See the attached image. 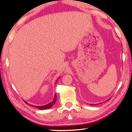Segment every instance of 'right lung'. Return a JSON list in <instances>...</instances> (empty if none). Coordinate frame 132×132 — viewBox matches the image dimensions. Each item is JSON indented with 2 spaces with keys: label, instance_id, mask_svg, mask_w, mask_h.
I'll list each match as a JSON object with an SVG mask.
<instances>
[{
  "label": "right lung",
  "instance_id": "obj_1",
  "mask_svg": "<svg viewBox=\"0 0 132 132\" xmlns=\"http://www.w3.org/2000/svg\"><path fill=\"white\" fill-rule=\"evenodd\" d=\"M56 81H57V80H56ZM56 101V94H55V95L54 96V98H53V101L51 102H50V104H48L47 105H44V106H33V105H30L34 106V107H35V108H37L38 109H46L50 108L51 107H52L53 105L55 104ZM24 102H26V104H28L27 102H26V101H24Z\"/></svg>",
  "mask_w": 132,
  "mask_h": 132
}]
</instances>
